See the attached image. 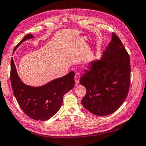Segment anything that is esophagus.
I'll use <instances>...</instances> for the list:
<instances>
[{
	"mask_svg": "<svg viewBox=\"0 0 146 146\" xmlns=\"http://www.w3.org/2000/svg\"><path fill=\"white\" fill-rule=\"evenodd\" d=\"M80 77H81V74L79 72H76L75 74V77H74V80H75L76 84H78L79 83Z\"/></svg>",
	"mask_w": 146,
	"mask_h": 146,
	"instance_id": "1",
	"label": "esophagus"
}]
</instances>
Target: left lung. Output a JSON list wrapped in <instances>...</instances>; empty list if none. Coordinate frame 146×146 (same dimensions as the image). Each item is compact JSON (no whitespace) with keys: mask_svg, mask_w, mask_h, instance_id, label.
I'll use <instances>...</instances> for the list:
<instances>
[{"mask_svg":"<svg viewBox=\"0 0 146 146\" xmlns=\"http://www.w3.org/2000/svg\"><path fill=\"white\" fill-rule=\"evenodd\" d=\"M79 82L86 89L81 103L91 113L108 115L122 105L130 84V56L114 33L102 60L91 62Z\"/></svg>","mask_w":146,"mask_h":146,"instance_id":"8db88e82","label":"left lung"}]
</instances>
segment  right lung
<instances>
[{"mask_svg": "<svg viewBox=\"0 0 146 146\" xmlns=\"http://www.w3.org/2000/svg\"><path fill=\"white\" fill-rule=\"evenodd\" d=\"M27 35L14 48L13 52L23 41L33 38ZM10 78L12 88L19 105L29 117L45 121L53 117L62 106L65 94L74 87V72L56 79L41 87L33 88L23 84L17 75L13 57L11 60Z\"/></svg>", "mask_w": 146, "mask_h": 146, "instance_id": "add662e5", "label": "right lung"}]
</instances>
